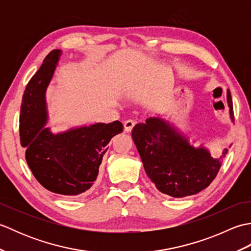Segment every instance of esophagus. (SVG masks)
<instances>
[{
	"mask_svg": "<svg viewBox=\"0 0 251 251\" xmlns=\"http://www.w3.org/2000/svg\"><path fill=\"white\" fill-rule=\"evenodd\" d=\"M136 124V122L134 120H127L124 123V128L126 131H131V129L134 128V126Z\"/></svg>",
	"mask_w": 251,
	"mask_h": 251,
	"instance_id": "34e87169",
	"label": "esophagus"
}]
</instances>
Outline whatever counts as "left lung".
<instances>
[{
	"label": "left lung",
	"instance_id": "obj_1",
	"mask_svg": "<svg viewBox=\"0 0 251 251\" xmlns=\"http://www.w3.org/2000/svg\"><path fill=\"white\" fill-rule=\"evenodd\" d=\"M226 101L234 122L228 89ZM131 136L148 177L159 192L177 199L206 189L216 178L227 153L225 149L219 158L211 157L206 148L192 146L174 125L158 116L137 124Z\"/></svg>",
	"mask_w": 251,
	"mask_h": 251
}]
</instances>
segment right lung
I'll use <instances>...</instances> for the list:
<instances>
[{
    "label": "right lung",
    "mask_w": 251,
    "mask_h": 251,
    "mask_svg": "<svg viewBox=\"0 0 251 251\" xmlns=\"http://www.w3.org/2000/svg\"><path fill=\"white\" fill-rule=\"evenodd\" d=\"M61 54L60 50H51L26 85L19 132L35 179L50 192L73 197L87 193L94 184L109 142L123 131V124L96 123L58 134L45 127L49 120L45 94Z\"/></svg>",
    "instance_id": "1"
}]
</instances>
